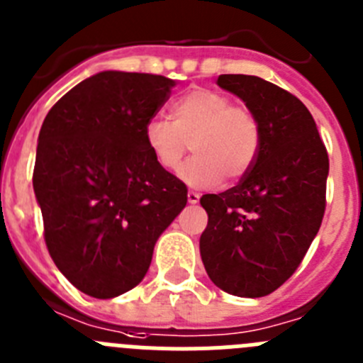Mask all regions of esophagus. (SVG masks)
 <instances>
[{"instance_id":"34e87169","label":"esophagus","mask_w":363,"mask_h":363,"mask_svg":"<svg viewBox=\"0 0 363 363\" xmlns=\"http://www.w3.org/2000/svg\"><path fill=\"white\" fill-rule=\"evenodd\" d=\"M201 201V195L197 191H188V202L189 204H197Z\"/></svg>"}]
</instances>
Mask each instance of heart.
Instances as JSON below:
<instances>
[{
  "label": "heart",
  "instance_id": "b5f03b06",
  "mask_svg": "<svg viewBox=\"0 0 363 363\" xmlns=\"http://www.w3.org/2000/svg\"><path fill=\"white\" fill-rule=\"evenodd\" d=\"M145 145L162 170H175L188 152L193 157L179 170V177L193 188H209L240 181L252 170L262 152L263 132L249 107L233 105L228 94L197 87L172 105V121L148 118L143 127Z\"/></svg>",
  "mask_w": 363,
  "mask_h": 363
}]
</instances>
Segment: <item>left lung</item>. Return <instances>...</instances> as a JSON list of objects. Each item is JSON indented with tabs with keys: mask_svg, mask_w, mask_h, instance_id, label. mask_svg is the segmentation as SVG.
<instances>
[{
	"mask_svg": "<svg viewBox=\"0 0 363 363\" xmlns=\"http://www.w3.org/2000/svg\"><path fill=\"white\" fill-rule=\"evenodd\" d=\"M256 114L262 152L238 186L204 195L201 256L209 279L238 297L277 290L303 262L326 209L330 159L306 105L252 74H220Z\"/></svg>",
	"mask_w": 363,
	"mask_h": 363,
	"instance_id": "obj_1",
	"label": "left lung"
}]
</instances>
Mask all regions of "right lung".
Masks as SVG:
<instances>
[{"instance_id": "obj_1", "label": "right lung", "mask_w": 363, "mask_h": 363, "mask_svg": "<svg viewBox=\"0 0 363 363\" xmlns=\"http://www.w3.org/2000/svg\"><path fill=\"white\" fill-rule=\"evenodd\" d=\"M161 74L101 71L67 91L43 121L33 191L57 269L96 299L147 274L188 189L148 152L143 127L170 98Z\"/></svg>"}]
</instances>
